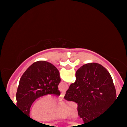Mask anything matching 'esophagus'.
<instances>
[{
	"label": "esophagus",
	"mask_w": 127,
	"mask_h": 127,
	"mask_svg": "<svg viewBox=\"0 0 127 127\" xmlns=\"http://www.w3.org/2000/svg\"><path fill=\"white\" fill-rule=\"evenodd\" d=\"M64 95H65V93H61L60 97H62V98H64Z\"/></svg>",
	"instance_id": "34e87169"
}]
</instances>
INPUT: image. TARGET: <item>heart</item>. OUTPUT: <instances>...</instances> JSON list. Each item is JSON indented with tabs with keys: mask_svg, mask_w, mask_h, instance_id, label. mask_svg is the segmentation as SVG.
<instances>
[{
	"mask_svg": "<svg viewBox=\"0 0 127 127\" xmlns=\"http://www.w3.org/2000/svg\"><path fill=\"white\" fill-rule=\"evenodd\" d=\"M59 104L58 100L52 96L42 97L32 104L30 110V117L37 122H50L65 118L68 115L77 117V111L72 106Z\"/></svg>",
	"mask_w": 127,
	"mask_h": 127,
	"instance_id": "obj_1",
	"label": "heart"
}]
</instances>
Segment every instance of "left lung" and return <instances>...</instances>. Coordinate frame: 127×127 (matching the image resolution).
<instances>
[{
    "label": "left lung",
    "mask_w": 127,
    "mask_h": 127,
    "mask_svg": "<svg viewBox=\"0 0 127 127\" xmlns=\"http://www.w3.org/2000/svg\"><path fill=\"white\" fill-rule=\"evenodd\" d=\"M59 71L51 63L38 61L22 75L16 94L17 107L29 117L30 109L36 99L48 94L59 96ZM30 118V117H29Z\"/></svg>",
    "instance_id": "obj_1"
}]
</instances>
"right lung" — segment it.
<instances>
[{
    "label": "right lung",
    "mask_w": 127,
    "mask_h": 127,
    "mask_svg": "<svg viewBox=\"0 0 127 127\" xmlns=\"http://www.w3.org/2000/svg\"><path fill=\"white\" fill-rule=\"evenodd\" d=\"M76 78L64 98L78 103V115L84 123L110 110L116 98V90L111 75L103 65L86 64L76 71Z\"/></svg>",
    "instance_id": "1"
}]
</instances>
